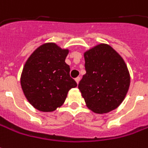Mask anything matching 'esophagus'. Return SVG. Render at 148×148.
<instances>
[{"instance_id": "34e87169", "label": "esophagus", "mask_w": 148, "mask_h": 148, "mask_svg": "<svg viewBox=\"0 0 148 148\" xmlns=\"http://www.w3.org/2000/svg\"><path fill=\"white\" fill-rule=\"evenodd\" d=\"M75 81H76V83H77V84H79V82H80V81H81V78L78 76V77H76V79H75Z\"/></svg>"}]
</instances>
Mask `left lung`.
Segmentation results:
<instances>
[{
	"mask_svg": "<svg viewBox=\"0 0 148 148\" xmlns=\"http://www.w3.org/2000/svg\"><path fill=\"white\" fill-rule=\"evenodd\" d=\"M86 73L78 88L87 107L96 113H107L122 103L130 87V74L123 58L108 45L86 51Z\"/></svg>",
	"mask_w": 148,
	"mask_h": 148,
	"instance_id": "8db88e82",
	"label": "left lung"
}]
</instances>
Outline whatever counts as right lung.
I'll list each match as a JSON object with an SVG mask.
<instances>
[{
    "mask_svg": "<svg viewBox=\"0 0 148 148\" xmlns=\"http://www.w3.org/2000/svg\"><path fill=\"white\" fill-rule=\"evenodd\" d=\"M68 50L53 43L40 45L27 60L21 86L27 99L41 112H53L62 106L68 91L77 86L65 62Z\"/></svg>",
    "mask_w": 148,
    "mask_h": 148,
    "instance_id": "obj_1",
    "label": "right lung"
}]
</instances>
